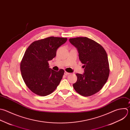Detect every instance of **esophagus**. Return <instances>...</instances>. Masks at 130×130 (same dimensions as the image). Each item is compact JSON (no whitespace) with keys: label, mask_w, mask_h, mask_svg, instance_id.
<instances>
[{"label":"esophagus","mask_w":130,"mask_h":130,"mask_svg":"<svg viewBox=\"0 0 130 130\" xmlns=\"http://www.w3.org/2000/svg\"><path fill=\"white\" fill-rule=\"evenodd\" d=\"M64 74H65V75H67L70 74V73L67 72H66V71H65V72H64Z\"/></svg>","instance_id":"1"}]
</instances>
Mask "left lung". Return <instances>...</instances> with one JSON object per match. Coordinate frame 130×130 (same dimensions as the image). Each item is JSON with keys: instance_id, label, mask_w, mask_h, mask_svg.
Instances as JSON below:
<instances>
[{"instance_id": "left-lung-1", "label": "left lung", "mask_w": 130, "mask_h": 130, "mask_svg": "<svg viewBox=\"0 0 130 130\" xmlns=\"http://www.w3.org/2000/svg\"><path fill=\"white\" fill-rule=\"evenodd\" d=\"M69 40L77 49L84 68L83 74H76L77 79L73 87L82 96L93 95L103 88L109 77L110 70L106 52L99 43L87 37L70 38Z\"/></svg>"}]
</instances>
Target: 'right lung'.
Listing matches in <instances>:
<instances>
[{"label":"right lung","instance_id":"right-lung-1","mask_svg":"<svg viewBox=\"0 0 130 130\" xmlns=\"http://www.w3.org/2000/svg\"><path fill=\"white\" fill-rule=\"evenodd\" d=\"M67 40L66 38L50 37L32 42L26 50L20 70L26 85L34 93L46 96L60 84L64 70L54 71L48 62L56 56L57 50Z\"/></svg>","mask_w":130,"mask_h":130}]
</instances>
